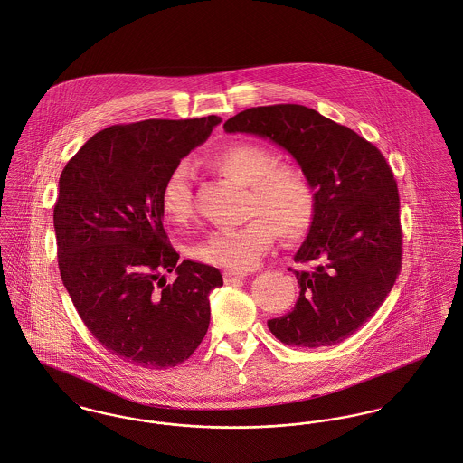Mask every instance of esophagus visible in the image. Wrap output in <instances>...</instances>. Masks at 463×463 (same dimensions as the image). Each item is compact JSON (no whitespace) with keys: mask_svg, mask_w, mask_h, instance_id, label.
<instances>
[{"mask_svg":"<svg viewBox=\"0 0 463 463\" xmlns=\"http://www.w3.org/2000/svg\"><path fill=\"white\" fill-rule=\"evenodd\" d=\"M248 276V272H241V270H224V281L232 283L237 279H244Z\"/></svg>","mask_w":463,"mask_h":463,"instance_id":"34e87169","label":"esophagus"}]
</instances>
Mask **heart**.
<instances>
[{
    "label": "heart",
    "instance_id": "heart-1",
    "mask_svg": "<svg viewBox=\"0 0 463 463\" xmlns=\"http://www.w3.org/2000/svg\"><path fill=\"white\" fill-rule=\"evenodd\" d=\"M209 165L222 176L248 187L244 217L237 228L215 230L194 244L193 258L232 270L252 269L279 235L287 242L302 239L313 226L317 193L306 171L256 143H235L209 157ZM194 171L187 161L169 169L161 185V209L169 221L185 224L194 211Z\"/></svg>",
    "mask_w": 463,
    "mask_h": 463
}]
</instances>
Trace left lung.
<instances>
[{
  "label": "left lung",
  "mask_w": 463,
  "mask_h": 463,
  "mask_svg": "<svg viewBox=\"0 0 463 463\" xmlns=\"http://www.w3.org/2000/svg\"><path fill=\"white\" fill-rule=\"evenodd\" d=\"M226 132L269 137L294 156L317 193V213L295 254V307L267 322L279 341L329 346L366 324L402 269L398 185L379 148L348 127L298 104L260 106L224 122Z\"/></svg>",
  "instance_id": "1"
}]
</instances>
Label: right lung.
Returning a JSON list of instances; mask_svg holds the SVG:
<instances>
[{
    "instance_id": "obj_1",
    "label": "right lung",
    "mask_w": 463,
    "mask_h": 463,
    "mask_svg": "<svg viewBox=\"0 0 463 463\" xmlns=\"http://www.w3.org/2000/svg\"><path fill=\"white\" fill-rule=\"evenodd\" d=\"M219 122L211 115L108 127L61 171L52 215L61 281L88 331L128 364L168 370L207 335L209 294L222 276L178 261L159 194L169 169Z\"/></svg>"
}]
</instances>
